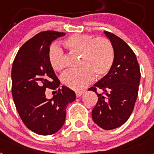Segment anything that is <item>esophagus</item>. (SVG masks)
Returning <instances> with one entry per match:
<instances>
[{"label": "esophagus", "instance_id": "esophagus-1", "mask_svg": "<svg viewBox=\"0 0 154 154\" xmlns=\"http://www.w3.org/2000/svg\"><path fill=\"white\" fill-rule=\"evenodd\" d=\"M84 92H82V91H79V92H75V95L77 97H80V96L83 94Z\"/></svg>", "mask_w": 154, "mask_h": 154}]
</instances>
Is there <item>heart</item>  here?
Returning <instances> with one entry per match:
<instances>
[{
	"label": "heart",
	"instance_id": "heart-1",
	"mask_svg": "<svg viewBox=\"0 0 154 154\" xmlns=\"http://www.w3.org/2000/svg\"><path fill=\"white\" fill-rule=\"evenodd\" d=\"M70 52L80 54L79 69L69 70L62 76V82L68 88L79 91L91 83L94 79H101L112 69L115 53L109 39L82 34L70 35L63 42ZM48 61L55 71L64 68L63 51L57 45H52L48 50Z\"/></svg>",
	"mask_w": 154,
	"mask_h": 154
}]
</instances>
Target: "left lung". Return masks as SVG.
I'll return each mask as SVG.
<instances>
[{
  "mask_svg": "<svg viewBox=\"0 0 154 154\" xmlns=\"http://www.w3.org/2000/svg\"><path fill=\"white\" fill-rule=\"evenodd\" d=\"M104 34L113 46V65L108 74L89 90L99 97L92 112L94 123L109 130L119 127L130 118L138 96L140 71L130 46L114 34L109 31ZM97 88L104 94H98Z\"/></svg>",
  "mask_w": 154,
  "mask_h": 154,
  "instance_id": "obj_1",
  "label": "left lung"
}]
</instances>
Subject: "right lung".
<instances>
[{"label":"right lung","mask_w":154,"mask_h":154,"mask_svg":"<svg viewBox=\"0 0 154 154\" xmlns=\"http://www.w3.org/2000/svg\"><path fill=\"white\" fill-rule=\"evenodd\" d=\"M64 35L54 31L40 32L21 46L12 65V96L16 109L24 124L39 135H51L60 130L66 107L76 99L69 88H58L60 82L48 56L51 42ZM48 88L57 89L50 100L45 96Z\"/></svg>","instance_id":"obj_1"}]
</instances>
